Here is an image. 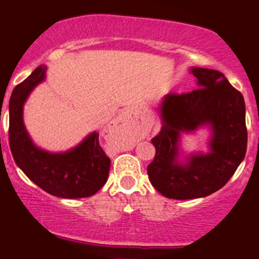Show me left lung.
<instances>
[{
  "label": "left lung",
  "mask_w": 259,
  "mask_h": 259,
  "mask_svg": "<svg viewBox=\"0 0 259 259\" xmlns=\"http://www.w3.org/2000/svg\"><path fill=\"white\" fill-rule=\"evenodd\" d=\"M198 89L165 95L158 112L160 132L151 140L156 156L147 167L154 189L173 200L206 197L230 180L245 158L247 147L246 107L241 92L224 74L192 67ZM208 127V152L184 156L181 135Z\"/></svg>",
  "instance_id": "obj_1"
}]
</instances>
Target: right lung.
<instances>
[{"mask_svg": "<svg viewBox=\"0 0 259 259\" xmlns=\"http://www.w3.org/2000/svg\"><path fill=\"white\" fill-rule=\"evenodd\" d=\"M40 65L14 88L10 100V147L14 162L44 191L62 198L90 197L108 179L111 159L103 152L99 133L92 132L64 152H50L34 144L26 132L23 111L29 95L46 79Z\"/></svg>", "mask_w": 259, "mask_h": 259, "instance_id": "right-lung-1", "label": "right lung"}]
</instances>
